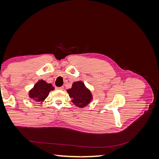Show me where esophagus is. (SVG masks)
Segmentation results:
<instances>
[{
	"instance_id": "34e87169",
	"label": "esophagus",
	"mask_w": 159,
	"mask_h": 159,
	"mask_svg": "<svg viewBox=\"0 0 159 159\" xmlns=\"http://www.w3.org/2000/svg\"><path fill=\"white\" fill-rule=\"evenodd\" d=\"M57 89H60V90H63L64 89V87H60V88H56Z\"/></svg>"
}]
</instances>
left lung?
Masks as SVG:
<instances>
[{
    "mask_svg": "<svg viewBox=\"0 0 159 159\" xmlns=\"http://www.w3.org/2000/svg\"><path fill=\"white\" fill-rule=\"evenodd\" d=\"M70 98H71V102L75 106L83 108L87 106L92 101L93 95L91 91L81 81H75L72 84L71 88L67 90Z\"/></svg>",
    "mask_w": 159,
    "mask_h": 159,
    "instance_id": "left-lung-1",
    "label": "left lung"
}]
</instances>
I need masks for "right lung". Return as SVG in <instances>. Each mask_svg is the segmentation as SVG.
Masks as SVG:
<instances>
[{"label": "right lung", "instance_id": "1", "mask_svg": "<svg viewBox=\"0 0 159 159\" xmlns=\"http://www.w3.org/2000/svg\"><path fill=\"white\" fill-rule=\"evenodd\" d=\"M54 90L51 84H48L46 81L39 80L28 93L29 98L36 102H43L48 96L51 91Z\"/></svg>", "mask_w": 159, "mask_h": 159}]
</instances>
